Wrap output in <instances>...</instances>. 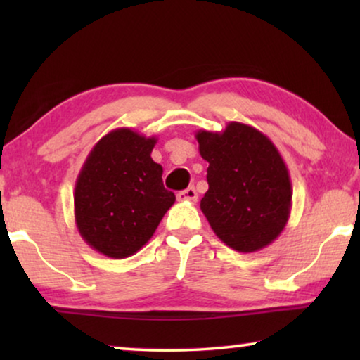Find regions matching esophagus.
Returning <instances> with one entry per match:
<instances>
[{
  "mask_svg": "<svg viewBox=\"0 0 360 360\" xmlns=\"http://www.w3.org/2000/svg\"><path fill=\"white\" fill-rule=\"evenodd\" d=\"M176 198H179L180 201H195L198 200V193H196V190L193 188V186H190V188H186L184 191H179V195H176Z\"/></svg>",
  "mask_w": 360,
  "mask_h": 360,
  "instance_id": "esophagus-1",
  "label": "esophagus"
}]
</instances>
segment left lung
<instances>
[{
  "label": "left lung",
  "mask_w": 360,
  "mask_h": 360,
  "mask_svg": "<svg viewBox=\"0 0 360 360\" xmlns=\"http://www.w3.org/2000/svg\"><path fill=\"white\" fill-rule=\"evenodd\" d=\"M195 137L210 164L200 208L211 229L238 252L267 248L292 210V181L278 149L264 132L238 121L219 132L200 129Z\"/></svg>",
  "instance_id": "1"
}]
</instances>
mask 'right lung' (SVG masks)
<instances>
[{"label":"right lung","mask_w":360,"mask_h":360,"mask_svg":"<svg viewBox=\"0 0 360 360\" xmlns=\"http://www.w3.org/2000/svg\"><path fill=\"white\" fill-rule=\"evenodd\" d=\"M155 136L117 127L93 146L77 176L73 205L83 240L103 255L126 259L154 236L175 203L160 164L152 160Z\"/></svg>","instance_id":"obj_1"}]
</instances>
